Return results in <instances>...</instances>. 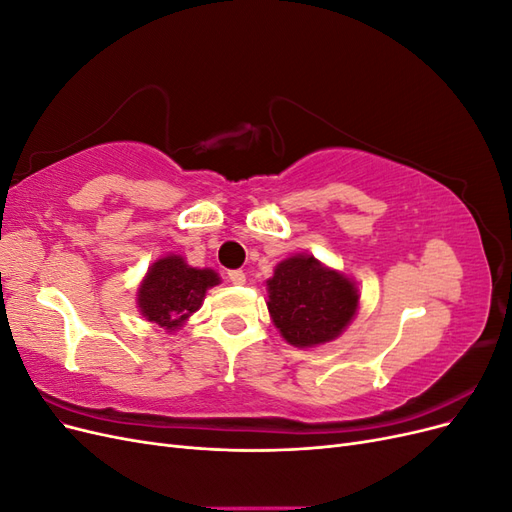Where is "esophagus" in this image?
<instances>
[{
    "label": "esophagus",
    "mask_w": 512,
    "mask_h": 512,
    "mask_svg": "<svg viewBox=\"0 0 512 512\" xmlns=\"http://www.w3.org/2000/svg\"><path fill=\"white\" fill-rule=\"evenodd\" d=\"M228 280H230L232 284H237V286H241V284H245V273H243L241 269H235V271H228Z\"/></svg>",
    "instance_id": "1"
}]
</instances>
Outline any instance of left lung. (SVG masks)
I'll return each mask as SVG.
<instances>
[{
  "instance_id": "obj_1",
  "label": "left lung",
  "mask_w": 512,
  "mask_h": 512,
  "mask_svg": "<svg viewBox=\"0 0 512 512\" xmlns=\"http://www.w3.org/2000/svg\"><path fill=\"white\" fill-rule=\"evenodd\" d=\"M267 290L273 324L297 348L327 344L342 335L361 297L350 277L303 254L282 260L267 280Z\"/></svg>"
}]
</instances>
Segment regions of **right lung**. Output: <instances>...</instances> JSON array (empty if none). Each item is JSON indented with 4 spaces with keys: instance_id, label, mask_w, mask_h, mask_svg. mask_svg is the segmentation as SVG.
Listing matches in <instances>:
<instances>
[{
    "instance_id": "right-lung-1",
    "label": "right lung",
    "mask_w": 512,
    "mask_h": 512,
    "mask_svg": "<svg viewBox=\"0 0 512 512\" xmlns=\"http://www.w3.org/2000/svg\"><path fill=\"white\" fill-rule=\"evenodd\" d=\"M218 284L220 275L213 269H196L181 256L168 254L149 267L136 294L138 309L149 322L175 331L203 305L205 292Z\"/></svg>"
}]
</instances>
